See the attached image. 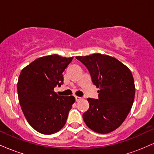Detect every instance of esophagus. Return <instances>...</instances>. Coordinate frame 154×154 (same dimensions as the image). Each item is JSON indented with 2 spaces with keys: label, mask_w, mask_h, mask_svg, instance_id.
<instances>
[{
  "label": "esophagus",
  "mask_w": 154,
  "mask_h": 154,
  "mask_svg": "<svg viewBox=\"0 0 154 154\" xmlns=\"http://www.w3.org/2000/svg\"><path fill=\"white\" fill-rule=\"evenodd\" d=\"M75 99H76V101H79V100L82 99V98H81V97H79V96H75Z\"/></svg>",
  "instance_id": "obj_1"
}]
</instances>
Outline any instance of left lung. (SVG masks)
Returning a JSON list of instances; mask_svg holds the SVG:
<instances>
[{
	"label": "left lung",
	"instance_id": "8db88e82",
	"mask_svg": "<svg viewBox=\"0 0 154 154\" xmlns=\"http://www.w3.org/2000/svg\"><path fill=\"white\" fill-rule=\"evenodd\" d=\"M88 68L98 98H88L89 109L83 114L93 131L106 134L117 129L128 116L135 98V87L128 66L110 56L94 54L76 56Z\"/></svg>",
	"mask_w": 154,
	"mask_h": 154
}]
</instances>
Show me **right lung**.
I'll list each match as a JSON object with an SVG mask.
<instances>
[{"label": "right lung", "mask_w": 154, "mask_h": 154, "mask_svg": "<svg viewBox=\"0 0 154 154\" xmlns=\"http://www.w3.org/2000/svg\"><path fill=\"white\" fill-rule=\"evenodd\" d=\"M73 58L56 54L43 56L24 67L19 75V103L26 121L40 133H56L66 124L75 98L58 95L54 90L63 84L62 73Z\"/></svg>", "instance_id": "right-lung-1"}]
</instances>
